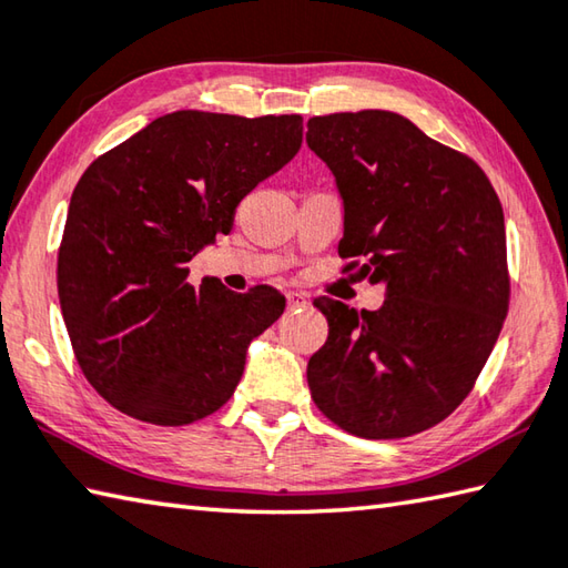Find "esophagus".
<instances>
[{"instance_id": "esophagus-1", "label": "esophagus", "mask_w": 568, "mask_h": 568, "mask_svg": "<svg viewBox=\"0 0 568 568\" xmlns=\"http://www.w3.org/2000/svg\"><path fill=\"white\" fill-rule=\"evenodd\" d=\"M285 301H287V307L293 311V307H305L307 305V295L291 291V293H285Z\"/></svg>"}]
</instances>
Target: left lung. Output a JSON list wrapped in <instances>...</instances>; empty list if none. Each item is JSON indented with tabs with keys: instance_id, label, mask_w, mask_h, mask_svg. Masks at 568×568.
<instances>
[{
	"instance_id": "8db88e82",
	"label": "left lung",
	"mask_w": 568,
	"mask_h": 568,
	"mask_svg": "<svg viewBox=\"0 0 568 568\" xmlns=\"http://www.w3.org/2000/svg\"><path fill=\"white\" fill-rule=\"evenodd\" d=\"M345 205L339 257L387 285L379 311L317 297L327 339L307 363L320 412L365 439L439 425L469 395L509 311L507 233L477 163L392 111L307 121Z\"/></svg>"
}]
</instances>
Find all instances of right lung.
Listing matches in <instances>:
<instances>
[{
  "label": "right lung",
  "mask_w": 568,
  "mask_h": 568,
  "mask_svg": "<svg viewBox=\"0 0 568 568\" xmlns=\"http://www.w3.org/2000/svg\"><path fill=\"white\" fill-rule=\"evenodd\" d=\"M303 143V116L173 111L99 156L71 193L57 257L81 373L111 407L191 425L239 387L251 339L285 311L271 285L195 291L189 261Z\"/></svg>",
  "instance_id": "add662e5"
}]
</instances>
